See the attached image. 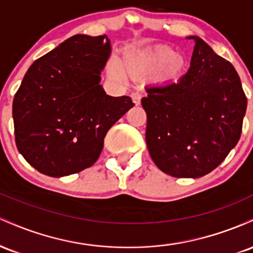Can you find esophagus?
Instances as JSON below:
<instances>
[{
    "instance_id": "esophagus-1",
    "label": "esophagus",
    "mask_w": 253,
    "mask_h": 253,
    "mask_svg": "<svg viewBox=\"0 0 253 253\" xmlns=\"http://www.w3.org/2000/svg\"><path fill=\"white\" fill-rule=\"evenodd\" d=\"M130 97H132L133 103H134L135 106H139V104L141 103V94H140V92H138V91L132 92Z\"/></svg>"
}]
</instances>
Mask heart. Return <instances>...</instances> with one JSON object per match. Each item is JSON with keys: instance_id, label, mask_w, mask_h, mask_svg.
<instances>
[{"instance_id": "heart-1", "label": "heart", "mask_w": 253, "mask_h": 253, "mask_svg": "<svg viewBox=\"0 0 253 253\" xmlns=\"http://www.w3.org/2000/svg\"><path fill=\"white\" fill-rule=\"evenodd\" d=\"M125 68L130 75H134V76L161 71V76L163 80L171 81L176 80L184 70L185 60L171 47L162 46L145 53L130 54L125 62ZM112 76L121 82L126 80L124 72L119 68L113 69Z\"/></svg>"}]
</instances>
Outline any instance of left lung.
<instances>
[{"label": "left lung", "instance_id": "8db88e82", "mask_svg": "<svg viewBox=\"0 0 253 253\" xmlns=\"http://www.w3.org/2000/svg\"><path fill=\"white\" fill-rule=\"evenodd\" d=\"M189 70L177 82L150 85L141 98L146 144L163 172L202 177L225 161L240 139L248 100L236 69L197 37Z\"/></svg>", "mask_w": 253, "mask_h": 253}]
</instances>
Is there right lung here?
Listing matches in <instances>:
<instances>
[{"instance_id": "obj_1", "label": "right lung", "mask_w": 253, "mask_h": 253, "mask_svg": "<svg viewBox=\"0 0 253 253\" xmlns=\"http://www.w3.org/2000/svg\"><path fill=\"white\" fill-rule=\"evenodd\" d=\"M109 54L106 34H77L26 72L13 101L14 133L19 152L39 172L63 177L91 167L110 127L134 106L100 84Z\"/></svg>"}]
</instances>
